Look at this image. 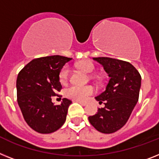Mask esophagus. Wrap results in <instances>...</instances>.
Here are the masks:
<instances>
[{
  "label": "esophagus",
  "mask_w": 159,
  "mask_h": 159,
  "mask_svg": "<svg viewBox=\"0 0 159 159\" xmlns=\"http://www.w3.org/2000/svg\"><path fill=\"white\" fill-rule=\"evenodd\" d=\"M76 102H78V103H80V104L82 105V106H86V102H82V101H76Z\"/></svg>",
  "instance_id": "esophagus-1"
}]
</instances>
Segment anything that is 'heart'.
Returning <instances> with one entry per match:
<instances>
[{
  "mask_svg": "<svg viewBox=\"0 0 159 159\" xmlns=\"http://www.w3.org/2000/svg\"><path fill=\"white\" fill-rule=\"evenodd\" d=\"M77 66L87 73H91L95 69V65L90 61H84L77 64ZM69 77V67L64 65L60 69L58 77L61 84H65L68 82ZM95 92V89L92 86H71L65 90V95L68 98L77 101H86L89 96Z\"/></svg>",
  "mask_w": 159,
  "mask_h": 159,
  "instance_id": "heart-1",
  "label": "heart"
}]
</instances>
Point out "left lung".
Returning <instances> with one entry per match:
<instances>
[{
  "label": "left lung",
  "mask_w": 159,
  "mask_h": 159,
  "mask_svg": "<svg viewBox=\"0 0 159 159\" xmlns=\"http://www.w3.org/2000/svg\"><path fill=\"white\" fill-rule=\"evenodd\" d=\"M103 66L110 80L105 91L95 99L104 107L88 117L91 125L102 133H112L120 129L129 120L139 98L141 77L127 61L109 57H94Z\"/></svg>",
  "instance_id": "8db88e82"
}]
</instances>
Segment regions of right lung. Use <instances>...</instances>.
<instances>
[{
	"label": "right lung",
	"instance_id": "obj_1",
	"mask_svg": "<svg viewBox=\"0 0 159 159\" xmlns=\"http://www.w3.org/2000/svg\"><path fill=\"white\" fill-rule=\"evenodd\" d=\"M72 58L51 56L32 60L19 72L17 78V99L27 125L39 133L57 131L66 120L72 102L63 98L60 105L52 102L60 95V69Z\"/></svg>",
	"mask_w": 159,
	"mask_h": 159
}]
</instances>
